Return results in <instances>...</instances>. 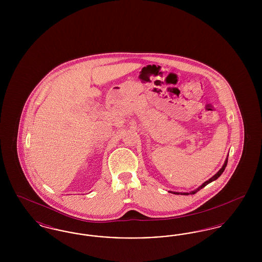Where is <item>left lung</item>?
<instances>
[{"instance_id":"obj_1","label":"left lung","mask_w":262,"mask_h":262,"mask_svg":"<svg viewBox=\"0 0 262 262\" xmlns=\"http://www.w3.org/2000/svg\"><path fill=\"white\" fill-rule=\"evenodd\" d=\"M227 163H228V157H227V159H226V161H225L223 167H222V168L219 170V172H217L216 174H214V176L212 177L211 179H209V180H208V181H206L204 184H202V185H201V186H200L199 188H196V189H195V190H193V191H190L189 193H190V194H194L195 192H198V191H199L200 189H201L202 187H205L206 185H208L209 183H211V182H213V181L217 180V179H218V178L221 176V174L224 172L225 168H226V166H227ZM171 192H172V191H171ZM172 193H174V194H183V195H187V194H189L188 192H184V193H183V192H172Z\"/></svg>"}]
</instances>
